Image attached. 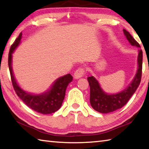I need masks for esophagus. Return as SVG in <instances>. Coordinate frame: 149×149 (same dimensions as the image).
I'll list each match as a JSON object with an SVG mask.
<instances>
[{"label": "esophagus", "mask_w": 149, "mask_h": 149, "mask_svg": "<svg viewBox=\"0 0 149 149\" xmlns=\"http://www.w3.org/2000/svg\"><path fill=\"white\" fill-rule=\"evenodd\" d=\"M85 74V70L84 68L80 67L77 68L74 72V77L75 79H79V78L84 76Z\"/></svg>", "instance_id": "esophagus-1"}]
</instances>
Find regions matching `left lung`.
Wrapping results in <instances>:
<instances>
[{
  "label": "left lung",
  "instance_id": "8db88e82",
  "mask_svg": "<svg viewBox=\"0 0 149 149\" xmlns=\"http://www.w3.org/2000/svg\"><path fill=\"white\" fill-rule=\"evenodd\" d=\"M123 33L131 45L141 47L140 45L135 41L129 32L123 29ZM142 67L143 51L139 49L138 55V70L134 79L127 89L115 95H107L102 90L99 83L94 77H88L87 80L90 86V102L91 107L95 110L104 114L114 112L125 106L140 85L142 76Z\"/></svg>",
  "mask_w": 149,
  "mask_h": 149
}]
</instances>
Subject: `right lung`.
<instances>
[{
    "mask_svg": "<svg viewBox=\"0 0 149 149\" xmlns=\"http://www.w3.org/2000/svg\"><path fill=\"white\" fill-rule=\"evenodd\" d=\"M22 35V33H20L17 38L11 45L8 53V67L14 89L17 95L31 109L41 114H52L58 110L62 106L65 97V89L72 81L73 77L69 74L58 78L54 83L50 90L42 95H33L22 90L17 84L12 69V54L19 45Z\"/></svg>",
    "mask_w": 149,
    "mask_h": 149,
    "instance_id": "add662e5",
    "label": "right lung"
}]
</instances>
